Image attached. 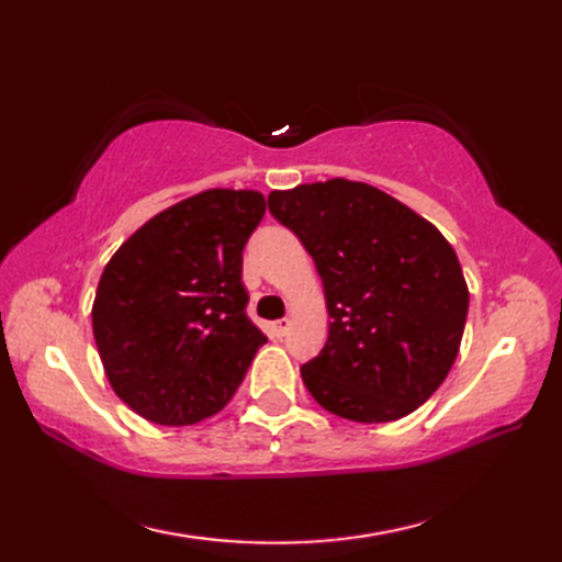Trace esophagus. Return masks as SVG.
<instances>
[{"label":"esophagus","instance_id":"1","mask_svg":"<svg viewBox=\"0 0 562 562\" xmlns=\"http://www.w3.org/2000/svg\"><path fill=\"white\" fill-rule=\"evenodd\" d=\"M270 330H272L274 338H284V336H288V330H290V318L274 321V324H270Z\"/></svg>","mask_w":562,"mask_h":562}]
</instances>
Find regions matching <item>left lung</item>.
<instances>
[{
    "instance_id": "left-lung-1",
    "label": "left lung",
    "mask_w": 562,
    "mask_h": 562,
    "mask_svg": "<svg viewBox=\"0 0 562 562\" xmlns=\"http://www.w3.org/2000/svg\"><path fill=\"white\" fill-rule=\"evenodd\" d=\"M268 210L324 280L330 326L302 364L308 393L355 423L413 413L447 379L469 314L447 238L396 198L345 178L272 190Z\"/></svg>"
}]
</instances>
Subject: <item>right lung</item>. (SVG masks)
Returning a JSON list of instances; mask_svg holds the SVG:
<instances>
[{
  "label": "right lung",
  "instance_id": "obj_1",
  "mask_svg": "<svg viewBox=\"0 0 562 562\" xmlns=\"http://www.w3.org/2000/svg\"><path fill=\"white\" fill-rule=\"evenodd\" d=\"M262 214L256 190H205L139 226L105 266L93 338L113 391L145 420L178 427L220 413L268 342L241 282Z\"/></svg>",
  "mask_w": 562,
  "mask_h": 562
}]
</instances>
